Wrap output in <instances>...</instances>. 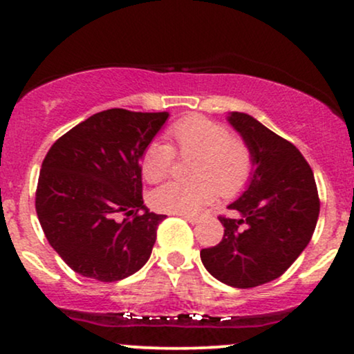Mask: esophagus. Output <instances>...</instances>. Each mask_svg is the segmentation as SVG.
Instances as JSON below:
<instances>
[{
	"instance_id": "34e87169",
	"label": "esophagus",
	"mask_w": 354,
	"mask_h": 354,
	"mask_svg": "<svg viewBox=\"0 0 354 354\" xmlns=\"http://www.w3.org/2000/svg\"><path fill=\"white\" fill-rule=\"evenodd\" d=\"M180 216H181L183 219H186V221H189L191 225H194V223L200 221V219H198V216H191V214H180Z\"/></svg>"
}]
</instances>
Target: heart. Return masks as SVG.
I'll use <instances>...</instances> for the list:
<instances>
[{"label":"heart","instance_id":"b5f03b06","mask_svg":"<svg viewBox=\"0 0 354 354\" xmlns=\"http://www.w3.org/2000/svg\"><path fill=\"white\" fill-rule=\"evenodd\" d=\"M169 143L151 141L141 154V173L148 183L165 180L171 173L176 153L194 156L189 181H169L156 188L149 203L156 211L169 214H193L219 193L233 198L250 183L254 158L241 136L228 126L203 115H189L174 121L168 131Z\"/></svg>","mask_w":354,"mask_h":354}]
</instances>
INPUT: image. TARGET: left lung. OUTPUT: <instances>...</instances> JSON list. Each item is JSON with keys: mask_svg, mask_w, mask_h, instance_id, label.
Segmentation results:
<instances>
[{"mask_svg": "<svg viewBox=\"0 0 354 354\" xmlns=\"http://www.w3.org/2000/svg\"><path fill=\"white\" fill-rule=\"evenodd\" d=\"M230 123L250 145L256 168L243 196L228 206L239 218L219 216L225 234L201 250V261L221 283L246 290L273 281L301 254L315 233L319 196L311 166L293 143L245 113H231Z\"/></svg>", "mask_w": 354, "mask_h": 354, "instance_id": "8db88e82", "label": "left lung"}]
</instances>
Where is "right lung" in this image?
<instances>
[{
    "mask_svg": "<svg viewBox=\"0 0 354 354\" xmlns=\"http://www.w3.org/2000/svg\"><path fill=\"white\" fill-rule=\"evenodd\" d=\"M168 113L111 108L64 133L44 156L36 214L73 271L103 283L145 266L165 214L143 205L141 154Z\"/></svg>",
    "mask_w": 354,
    "mask_h": 354,
    "instance_id": "right-lung-1",
    "label": "right lung"
}]
</instances>
